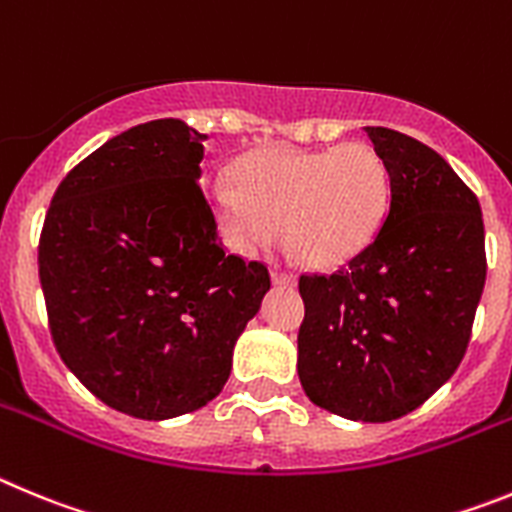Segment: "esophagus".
Listing matches in <instances>:
<instances>
[{"instance_id":"34e87169","label":"esophagus","mask_w":512,"mask_h":512,"mask_svg":"<svg viewBox=\"0 0 512 512\" xmlns=\"http://www.w3.org/2000/svg\"><path fill=\"white\" fill-rule=\"evenodd\" d=\"M270 280H273V285H283V288H293V285H296V275L285 273V270H278V267H273Z\"/></svg>"}]
</instances>
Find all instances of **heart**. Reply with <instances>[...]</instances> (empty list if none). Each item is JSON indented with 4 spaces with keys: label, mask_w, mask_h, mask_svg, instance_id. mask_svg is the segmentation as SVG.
I'll use <instances>...</instances> for the list:
<instances>
[{
    "label": "heart",
    "mask_w": 512,
    "mask_h": 512,
    "mask_svg": "<svg viewBox=\"0 0 512 512\" xmlns=\"http://www.w3.org/2000/svg\"><path fill=\"white\" fill-rule=\"evenodd\" d=\"M206 201L222 239L239 255L270 250L283 227L303 265L334 270L380 232L390 173L365 142L311 153L267 147L234 165V186L211 183Z\"/></svg>",
    "instance_id": "heart-1"
}]
</instances>
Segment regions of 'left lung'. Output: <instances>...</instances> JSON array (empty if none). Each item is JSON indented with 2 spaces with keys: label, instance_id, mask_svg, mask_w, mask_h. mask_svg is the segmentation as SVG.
Segmentation results:
<instances>
[{
  "label": "left lung",
  "instance_id": "obj_1",
  "mask_svg": "<svg viewBox=\"0 0 512 512\" xmlns=\"http://www.w3.org/2000/svg\"><path fill=\"white\" fill-rule=\"evenodd\" d=\"M365 132L388 165V214L347 270L298 280V377L324 411L385 423L416 411L462 362L485 288V224L436 150L388 127Z\"/></svg>",
  "mask_w": 512,
  "mask_h": 512
}]
</instances>
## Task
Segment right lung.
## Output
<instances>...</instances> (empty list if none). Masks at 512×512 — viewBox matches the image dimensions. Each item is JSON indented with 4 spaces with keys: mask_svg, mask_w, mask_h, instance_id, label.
Returning a JSON list of instances; mask_svg holds the SVG:
<instances>
[{
    "mask_svg": "<svg viewBox=\"0 0 512 512\" xmlns=\"http://www.w3.org/2000/svg\"><path fill=\"white\" fill-rule=\"evenodd\" d=\"M206 135L155 119L107 140L55 191L38 247L50 334L109 408L145 421L222 393L270 275L224 252L199 188Z\"/></svg>",
    "mask_w": 512,
    "mask_h": 512,
    "instance_id": "1",
    "label": "right lung"
}]
</instances>
